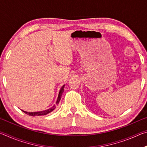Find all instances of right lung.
Returning a JSON list of instances; mask_svg holds the SVG:
<instances>
[{"label":"right lung","mask_w":147,"mask_h":147,"mask_svg":"<svg viewBox=\"0 0 147 147\" xmlns=\"http://www.w3.org/2000/svg\"><path fill=\"white\" fill-rule=\"evenodd\" d=\"M64 87H65V86L62 87V88L60 89V91H59V94H58V100H57V102H56V105H58V104L59 102V101H60L62 93H63V91H64ZM56 105H54L53 107H52L51 108L47 109V110H45V111H38V112H26V111H24L23 110H22V111H23L24 113H25L26 114H27V115H30V116H32V117H34L36 115H38V116L45 115H47V114L52 112V111H53L54 109L56 108Z\"/></svg>","instance_id":"1"}]
</instances>
